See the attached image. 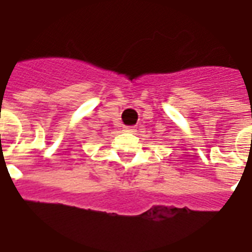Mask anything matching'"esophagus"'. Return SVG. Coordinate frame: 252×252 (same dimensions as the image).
<instances>
[{"label":"esophagus","mask_w":252,"mask_h":252,"mask_svg":"<svg viewBox=\"0 0 252 252\" xmlns=\"http://www.w3.org/2000/svg\"><path fill=\"white\" fill-rule=\"evenodd\" d=\"M124 131H126V133H134V131H137V127L135 126H125Z\"/></svg>","instance_id":"1"}]
</instances>
